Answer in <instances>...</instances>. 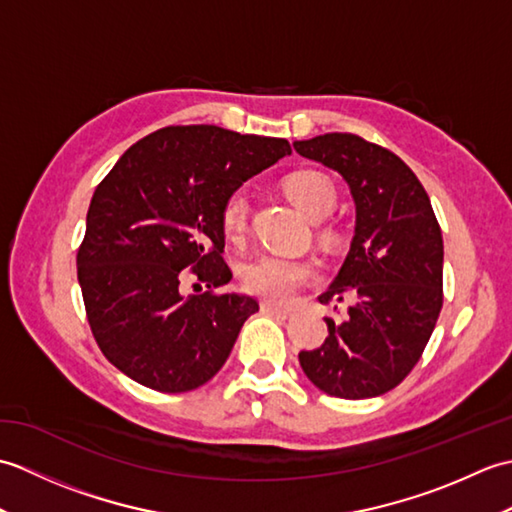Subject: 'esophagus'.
Returning <instances> with one entry per match:
<instances>
[{
	"label": "esophagus",
	"instance_id": "esophagus-1",
	"mask_svg": "<svg viewBox=\"0 0 512 512\" xmlns=\"http://www.w3.org/2000/svg\"><path fill=\"white\" fill-rule=\"evenodd\" d=\"M262 312L273 314V317H281V319H288L290 317V310L288 308L275 306V303H262Z\"/></svg>",
	"mask_w": 512,
	"mask_h": 512
}]
</instances>
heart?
<instances>
[{
    "instance_id": "heart-1",
    "label": "heart",
    "mask_w": 512,
    "mask_h": 512,
    "mask_svg": "<svg viewBox=\"0 0 512 512\" xmlns=\"http://www.w3.org/2000/svg\"><path fill=\"white\" fill-rule=\"evenodd\" d=\"M288 200L297 206V209L308 215L310 220H319V217L328 215L336 202V187L334 182L321 171L301 169L292 171L281 182ZM222 231L228 239L239 242L246 233L248 224V200L242 191H235L228 195L220 211ZM321 237L325 242H334L339 237V228L334 224H325L321 228ZM317 275V270L310 262L303 259H286V257H259L250 262L242 270L244 288L250 295H257L268 301H288L295 292L310 284Z\"/></svg>"
}]
</instances>
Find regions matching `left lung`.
I'll list each match as a JSON object with an SVG mask.
<instances>
[{"instance_id":"8db88e82","label":"left lung","mask_w":512,"mask_h":512,"mask_svg":"<svg viewBox=\"0 0 512 512\" xmlns=\"http://www.w3.org/2000/svg\"><path fill=\"white\" fill-rule=\"evenodd\" d=\"M303 158L339 171L356 204L354 239L321 303L350 301L341 323L325 319L328 339L299 363L321 391L361 400L407 378L442 310V231L405 162L356 134L297 140Z\"/></svg>"}]
</instances>
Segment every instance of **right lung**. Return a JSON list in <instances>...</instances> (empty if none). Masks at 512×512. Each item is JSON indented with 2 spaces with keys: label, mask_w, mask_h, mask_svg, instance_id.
I'll list each match as a JSON object with an SVG mask.
<instances>
[{
  "label": "right lung",
  "mask_w": 512,
  "mask_h": 512,
  "mask_svg": "<svg viewBox=\"0 0 512 512\" xmlns=\"http://www.w3.org/2000/svg\"><path fill=\"white\" fill-rule=\"evenodd\" d=\"M290 151L286 138L171 125L129 147L101 180L76 273L94 339L125 376L180 394L220 372L259 310L253 297L215 292L233 277L222 204ZM187 278L210 290L182 296Z\"/></svg>",
  "instance_id": "1"
}]
</instances>
